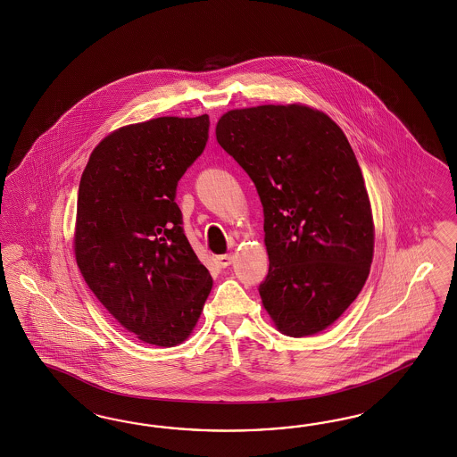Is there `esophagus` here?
Wrapping results in <instances>:
<instances>
[{
    "label": "esophagus",
    "instance_id": "1",
    "mask_svg": "<svg viewBox=\"0 0 457 457\" xmlns=\"http://www.w3.org/2000/svg\"><path fill=\"white\" fill-rule=\"evenodd\" d=\"M235 262V256L229 253V254H221V256H218V263L221 264L222 268H226V266H229V264Z\"/></svg>",
    "mask_w": 457,
    "mask_h": 457
}]
</instances>
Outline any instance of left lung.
I'll list each match as a JSON object with an SVG mask.
<instances>
[{"label":"left lung","mask_w":457,"mask_h":457,"mask_svg":"<svg viewBox=\"0 0 457 457\" xmlns=\"http://www.w3.org/2000/svg\"><path fill=\"white\" fill-rule=\"evenodd\" d=\"M222 149L248 172L264 212V310L288 337L323 332L363 288L374 218L357 157L325 112L303 104L222 113Z\"/></svg>","instance_id":"obj_1"}]
</instances>
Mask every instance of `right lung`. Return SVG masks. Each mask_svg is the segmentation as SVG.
Here are the masks:
<instances>
[{"label": "right lung", "instance_id": "add662e5", "mask_svg": "<svg viewBox=\"0 0 457 457\" xmlns=\"http://www.w3.org/2000/svg\"><path fill=\"white\" fill-rule=\"evenodd\" d=\"M208 130L206 113L124 125L98 142L83 169L75 260L98 302L144 344L187 340L212 288L174 201Z\"/></svg>", "mask_w": 457, "mask_h": 457}]
</instances>
